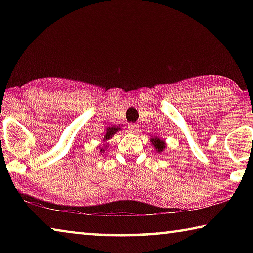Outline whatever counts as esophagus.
<instances>
[{"label": "esophagus", "instance_id": "obj_1", "mask_svg": "<svg viewBox=\"0 0 253 253\" xmlns=\"http://www.w3.org/2000/svg\"><path fill=\"white\" fill-rule=\"evenodd\" d=\"M128 129H129L131 132H135V134H137V132L139 131V126L136 125V124H129Z\"/></svg>", "mask_w": 253, "mask_h": 253}]
</instances>
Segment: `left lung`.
I'll list each match as a JSON object with an SVG mask.
<instances>
[{
	"instance_id": "1",
	"label": "left lung",
	"mask_w": 253,
	"mask_h": 253,
	"mask_svg": "<svg viewBox=\"0 0 253 253\" xmlns=\"http://www.w3.org/2000/svg\"><path fill=\"white\" fill-rule=\"evenodd\" d=\"M151 143L153 145V147L155 148V151L157 153H162L163 151H164L165 147H166V143L164 139L160 138V137H153V138H151Z\"/></svg>"
}]
</instances>
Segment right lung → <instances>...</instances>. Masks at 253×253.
<instances>
[{
	"label": "right lung",
	"instance_id": "add662e5",
	"mask_svg": "<svg viewBox=\"0 0 253 253\" xmlns=\"http://www.w3.org/2000/svg\"><path fill=\"white\" fill-rule=\"evenodd\" d=\"M119 130H121V127H118V126H116V127L113 126V127L107 128L106 132H105V136H104V139H102V146L97 147V148H99L100 154H104L106 152V149L108 148V143H107V140H109L111 137H113Z\"/></svg>",
	"mask_w": 253,
	"mask_h": 253
}]
</instances>
